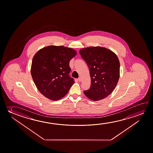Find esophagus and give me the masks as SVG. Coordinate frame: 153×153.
<instances>
[{
    "instance_id": "34e87169",
    "label": "esophagus",
    "mask_w": 153,
    "mask_h": 153,
    "mask_svg": "<svg viewBox=\"0 0 153 153\" xmlns=\"http://www.w3.org/2000/svg\"><path fill=\"white\" fill-rule=\"evenodd\" d=\"M78 80L80 82H81V80H82V78H81V77H79L78 79Z\"/></svg>"
}]
</instances>
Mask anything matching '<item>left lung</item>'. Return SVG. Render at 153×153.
Here are the masks:
<instances>
[{"instance_id": "1", "label": "left lung", "mask_w": 153, "mask_h": 153, "mask_svg": "<svg viewBox=\"0 0 153 153\" xmlns=\"http://www.w3.org/2000/svg\"><path fill=\"white\" fill-rule=\"evenodd\" d=\"M89 69L91 85L84 91L94 101L105 98L114 89L120 77V62L110 50L101 47H91L79 51Z\"/></svg>"}]
</instances>
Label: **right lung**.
I'll return each instance as SVG.
<instances>
[{"label":"right lung","mask_w":153,"mask_h":153,"mask_svg":"<svg viewBox=\"0 0 153 153\" xmlns=\"http://www.w3.org/2000/svg\"><path fill=\"white\" fill-rule=\"evenodd\" d=\"M76 54L72 48L56 45L43 48L35 53L32 62L31 75L43 96L56 101L67 94L74 83L69 76V61Z\"/></svg>","instance_id":"1"}]
</instances>
